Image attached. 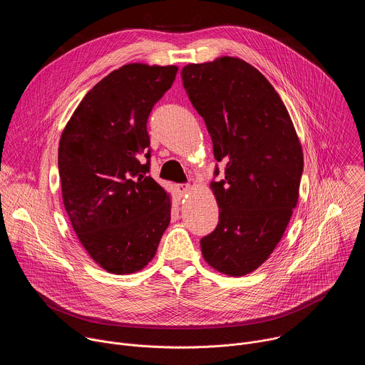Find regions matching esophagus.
Returning <instances> with one entry per match:
<instances>
[{"label":"esophagus","instance_id":"34e87169","mask_svg":"<svg viewBox=\"0 0 365 365\" xmlns=\"http://www.w3.org/2000/svg\"><path fill=\"white\" fill-rule=\"evenodd\" d=\"M190 189H192V186L189 185V183H180V185H178V192L183 196V195H186L187 192H190Z\"/></svg>","mask_w":365,"mask_h":365}]
</instances>
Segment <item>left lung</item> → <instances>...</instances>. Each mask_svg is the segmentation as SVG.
I'll use <instances>...</instances> for the list:
<instances>
[{
    "label": "left lung",
    "instance_id": "left-lung-1",
    "mask_svg": "<svg viewBox=\"0 0 365 365\" xmlns=\"http://www.w3.org/2000/svg\"><path fill=\"white\" fill-rule=\"evenodd\" d=\"M182 81L225 165V178L211 182L220 222L200 240L202 255L220 273L245 276L270 257L292 218L302 145L273 85L242 59L186 65Z\"/></svg>",
    "mask_w": 365,
    "mask_h": 365
}]
</instances>
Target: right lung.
I'll return each instance as SVG.
<instances>
[{"instance_id":"add662e5","label":"right lung","mask_w":365,"mask_h":365,"mask_svg":"<svg viewBox=\"0 0 365 365\" xmlns=\"http://www.w3.org/2000/svg\"><path fill=\"white\" fill-rule=\"evenodd\" d=\"M176 73L173 65L121 66L83 96L61 137L65 210L91 258L113 274L144 269L170 222L169 193L147 176V118Z\"/></svg>"}]
</instances>
